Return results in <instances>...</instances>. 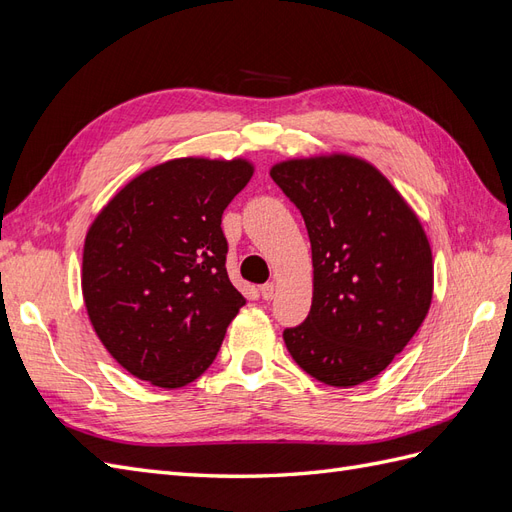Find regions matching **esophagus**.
I'll use <instances>...</instances> for the list:
<instances>
[{
	"label": "esophagus",
	"instance_id": "1",
	"mask_svg": "<svg viewBox=\"0 0 512 512\" xmlns=\"http://www.w3.org/2000/svg\"><path fill=\"white\" fill-rule=\"evenodd\" d=\"M260 292H262V299L273 301L275 294H277V286H275V282H269V284H265V286L260 288Z\"/></svg>",
	"mask_w": 512,
	"mask_h": 512
}]
</instances>
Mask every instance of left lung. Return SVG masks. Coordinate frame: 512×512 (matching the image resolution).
I'll list each match as a JSON object with an SVG mask.
<instances>
[{"mask_svg":"<svg viewBox=\"0 0 512 512\" xmlns=\"http://www.w3.org/2000/svg\"><path fill=\"white\" fill-rule=\"evenodd\" d=\"M269 173L301 211L312 243V309L284 331L288 352L339 389L376 378L431 305L433 258L421 220L374 164L350 153L292 158Z\"/></svg>","mask_w":512,"mask_h":512,"instance_id":"left-lung-1","label":"left lung"}]
</instances>
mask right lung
<instances>
[{
    "label": "right lung",
    "instance_id": "add662e5",
    "mask_svg": "<svg viewBox=\"0 0 512 512\" xmlns=\"http://www.w3.org/2000/svg\"><path fill=\"white\" fill-rule=\"evenodd\" d=\"M252 175L245 158L168 160L123 185L91 222L87 316L134 378L179 389L213 363L245 305L226 273L222 213Z\"/></svg>",
    "mask_w": 512,
    "mask_h": 512
}]
</instances>
